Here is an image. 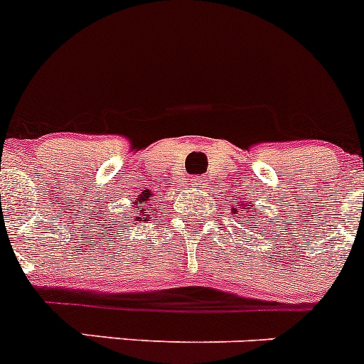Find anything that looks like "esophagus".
<instances>
[{"instance_id": "1", "label": "esophagus", "mask_w": 364, "mask_h": 364, "mask_svg": "<svg viewBox=\"0 0 364 364\" xmlns=\"http://www.w3.org/2000/svg\"><path fill=\"white\" fill-rule=\"evenodd\" d=\"M190 185H192V188H205V179H203V178H192V179H190Z\"/></svg>"}]
</instances>
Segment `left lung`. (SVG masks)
<instances>
[{"instance_id": "1", "label": "left lung", "mask_w": 364, "mask_h": 364, "mask_svg": "<svg viewBox=\"0 0 364 364\" xmlns=\"http://www.w3.org/2000/svg\"><path fill=\"white\" fill-rule=\"evenodd\" d=\"M259 212L260 210L250 201H244V203H240V205H237V208H232V213H239V215H242L244 219H250L251 213H255V215H257ZM267 223H269V220H267ZM266 228H267V224H266Z\"/></svg>"}]
</instances>
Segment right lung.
I'll list each match as a JSON object with an SVG mask.
<instances>
[{"label":"right lung","mask_w":364,"mask_h":364,"mask_svg":"<svg viewBox=\"0 0 364 364\" xmlns=\"http://www.w3.org/2000/svg\"><path fill=\"white\" fill-rule=\"evenodd\" d=\"M152 196H154V193H152L151 190H144L140 196H136V198L132 199L131 212L136 213L134 220H149V217L158 213V206H154L151 203Z\"/></svg>","instance_id":"add662e5"}]
</instances>
